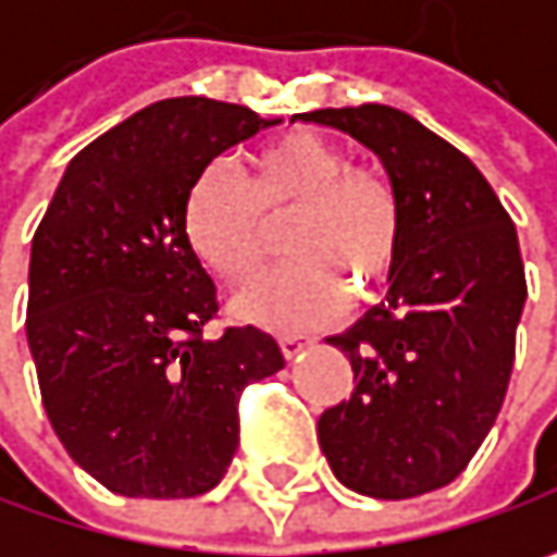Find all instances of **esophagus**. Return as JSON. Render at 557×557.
<instances>
[{"label":"esophagus","mask_w":557,"mask_h":557,"mask_svg":"<svg viewBox=\"0 0 557 557\" xmlns=\"http://www.w3.org/2000/svg\"><path fill=\"white\" fill-rule=\"evenodd\" d=\"M312 345V338H306V335H280V351H283V358H296L302 348H309Z\"/></svg>","instance_id":"obj_1"}]
</instances>
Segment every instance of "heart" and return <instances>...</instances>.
I'll list each match as a JSON object with an SVG mask.
<instances>
[{"mask_svg":"<svg viewBox=\"0 0 557 557\" xmlns=\"http://www.w3.org/2000/svg\"><path fill=\"white\" fill-rule=\"evenodd\" d=\"M286 225L293 258L235 299V312L268 329H306L332 319L342 287L377 289L403 245L396 189L377 170L351 168L348 154L306 128L248 154L242 180L206 168L189 186L183 232L196 258L225 283L245 286L274 251Z\"/></svg>","mask_w":557,"mask_h":557,"instance_id":"obj_1","label":"heart"}]
</instances>
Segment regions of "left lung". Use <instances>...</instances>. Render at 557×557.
I'll use <instances>...</instances> for the list:
<instances>
[{"label":"left lung","mask_w":557,"mask_h":557,"mask_svg":"<svg viewBox=\"0 0 557 557\" xmlns=\"http://www.w3.org/2000/svg\"><path fill=\"white\" fill-rule=\"evenodd\" d=\"M296 119L371 148L403 212L387 299L329 338L348 355L355 389L319 416L322 455L364 497L438 491L468 468L509 387L525 306L516 225L484 173L399 109Z\"/></svg>","instance_id":"8db88e82"}]
</instances>
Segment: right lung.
Here are the masks:
<instances>
[{
	"label": "right lung",
	"mask_w": 557,
	"mask_h": 557,
	"mask_svg": "<svg viewBox=\"0 0 557 557\" xmlns=\"http://www.w3.org/2000/svg\"><path fill=\"white\" fill-rule=\"evenodd\" d=\"M280 119L180 96L92 145L32 242L28 348L70 458L122 497H199L238 448L242 389L283 368L261 329L206 338L215 283L183 232L193 180Z\"/></svg>",
	"instance_id": "right-lung-1"
}]
</instances>
